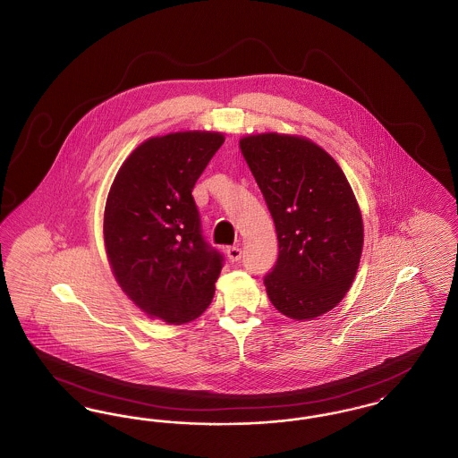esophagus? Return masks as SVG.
<instances>
[{
    "label": "esophagus",
    "instance_id": "esophagus-1",
    "mask_svg": "<svg viewBox=\"0 0 458 458\" xmlns=\"http://www.w3.org/2000/svg\"><path fill=\"white\" fill-rule=\"evenodd\" d=\"M226 256H228V259L232 262L240 261V258H242V249L237 247V245H230V247H226Z\"/></svg>",
    "mask_w": 458,
    "mask_h": 458
}]
</instances>
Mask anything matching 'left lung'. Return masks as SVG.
Masks as SVG:
<instances>
[{
	"mask_svg": "<svg viewBox=\"0 0 458 458\" xmlns=\"http://www.w3.org/2000/svg\"><path fill=\"white\" fill-rule=\"evenodd\" d=\"M278 235V259L264 276L271 304L312 319L340 304L355 278L364 228L350 183L321 148L293 135L240 140Z\"/></svg>",
	"mask_w": 458,
	"mask_h": 458,
	"instance_id": "1",
	"label": "left lung"
}]
</instances>
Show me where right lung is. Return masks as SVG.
Listing matches in <instances>:
<instances>
[{
  "label": "right lung",
  "instance_id": "obj_1",
  "mask_svg": "<svg viewBox=\"0 0 458 458\" xmlns=\"http://www.w3.org/2000/svg\"><path fill=\"white\" fill-rule=\"evenodd\" d=\"M225 142L216 131H178L140 144L122 165L105 209V243L123 292L170 325L199 318L215 295L225 256L202 235L192 189Z\"/></svg>",
  "mask_w": 458,
  "mask_h": 458
}]
</instances>
